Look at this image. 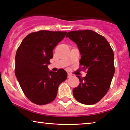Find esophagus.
Masks as SVG:
<instances>
[{"instance_id":"obj_1","label":"esophagus","mask_w":130,"mask_h":130,"mask_svg":"<svg viewBox=\"0 0 130 130\" xmlns=\"http://www.w3.org/2000/svg\"><path fill=\"white\" fill-rule=\"evenodd\" d=\"M72 76V75L71 74H70V73H69V72H68V78H70V77H71Z\"/></svg>"}]
</instances>
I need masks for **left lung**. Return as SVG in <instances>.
I'll use <instances>...</instances> for the list:
<instances>
[{
  "label": "left lung",
  "mask_w": 130,
  "mask_h": 130,
  "mask_svg": "<svg viewBox=\"0 0 130 130\" xmlns=\"http://www.w3.org/2000/svg\"><path fill=\"white\" fill-rule=\"evenodd\" d=\"M66 37L77 45L79 63L87 71L86 77L77 75L80 83L72 90L74 98L83 104L96 103L108 92L114 75L113 52L107 40L92 30L72 31Z\"/></svg>",
  "instance_id": "obj_1"
}]
</instances>
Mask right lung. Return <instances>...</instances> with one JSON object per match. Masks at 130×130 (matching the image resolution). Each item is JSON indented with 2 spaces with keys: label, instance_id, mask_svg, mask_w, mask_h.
<instances>
[{
  "label": "right lung",
  "instance_id": "add662e5",
  "mask_svg": "<svg viewBox=\"0 0 130 130\" xmlns=\"http://www.w3.org/2000/svg\"><path fill=\"white\" fill-rule=\"evenodd\" d=\"M67 32L41 30L29 34L17 49L15 73L27 98L39 105L47 104L56 98L59 84L66 80L63 69L49 71L53 50Z\"/></svg>",
  "mask_w": 130,
  "mask_h": 130
}]
</instances>
